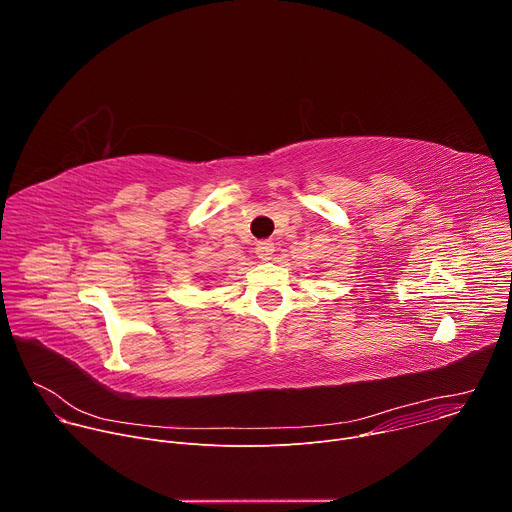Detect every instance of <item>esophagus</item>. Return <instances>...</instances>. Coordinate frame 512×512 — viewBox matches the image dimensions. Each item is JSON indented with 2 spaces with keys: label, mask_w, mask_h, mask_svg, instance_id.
<instances>
[{
  "label": "esophagus",
  "mask_w": 512,
  "mask_h": 512,
  "mask_svg": "<svg viewBox=\"0 0 512 512\" xmlns=\"http://www.w3.org/2000/svg\"><path fill=\"white\" fill-rule=\"evenodd\" d=\"M273 251H275V245H273L271 241H259L257 247H255V253H257V257H259L261 261H269L271 255H273Z\"/></svg>",
  "instance_id": "esophagus-1"
}]
</instances>
